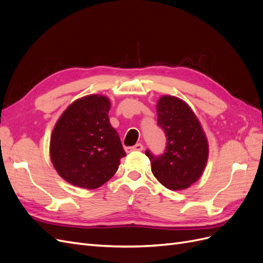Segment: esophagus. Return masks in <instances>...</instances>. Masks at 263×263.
<instances>
[{"label":"esophagus","instance_id":"1","mask_svg":"<svg viewBox=\"0 0 263 263\" xmlns=\"http://www.w3.org/2000/svg\"><path fill=\"white\" fill-rule=\"evenodd\" d=\"M142 149H144V146H142V144H136L133 147H126L125 148L126 153H132V151H141Z\"/></svg>","mask_w":263,"mask_h":263}]
</instances>
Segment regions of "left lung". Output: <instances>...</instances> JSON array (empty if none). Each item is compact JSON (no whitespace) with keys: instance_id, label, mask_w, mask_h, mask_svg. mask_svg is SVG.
<instances>
[{"instance_id":"obj_1","label":"left lung","mask_w":263,"mask_h":263,"mask_svg":"<svg viewBox=\"0 0 263 263\" xmlns=\"http://www.w3.org/2000/svg\"><path fill=\"white\" fill-rule=\"evenodd\" d=\"M158 126L166 137L164 153L146 150L151 171L163 186L184 190L201 178L209 158V142L193 110L184 101L163 95L157 103Z\"/></svg>"}]
</instances>
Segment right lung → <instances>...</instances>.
Segmentation results:
<instances>
[{
  "mask_svg": "<svg viewBox=\"0 0 263 263\" xmlns=\"http://www.w3.org/2000/svg\"><path fill=\"white\" fill-rule=\"evenodd\" d=\"M109 100L92 94L74 101L62 113L50 138L51 162L70 184L98 189L116 173L126 156L109 123Z\"/></svg>",
  "mask_w": 263,
  "mask_h": 263,
  "instance_id": "1",
  "label": "right lung"
}]
</instances>
